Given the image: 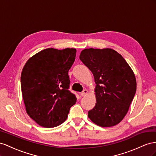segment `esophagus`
<instances>
[{
  "instance_id": "34e87169",
  "label": "esophagus",
  "mask_w": 156,
  "mask_h": 156,
  "mask_svg": "<svg viewBox=\"0 0 156 156\" xmlns=\"http://www.w3.org/2000/svg\"><path fill=\"white\" fill-rule=\"evenodd\" d=\"M87 90H83V91H82L81 93H80V95H82V96H85L87 93Z\"/></svg>"
}]
</instances>
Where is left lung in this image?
<instances>
[{"label": "left lung", "mask_w": 156, "mask_h": 156, "mask_svg": "<svg viewBox=\"0 0 156 156\" xmlns=\"http://www.w3.org/2000/svg\"><path fill=\"white\" fill-rule=\"evenodd\" d=\"M80 59L96 83V105L88 117L101 127L117 125L125 117L136 90L135 74L123 57L112 49H85Z\"/></svg>", "instance_id": "left-lung-1"}]
</instances>
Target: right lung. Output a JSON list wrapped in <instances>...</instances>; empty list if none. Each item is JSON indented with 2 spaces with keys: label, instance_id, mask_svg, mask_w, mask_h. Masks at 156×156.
I'll return each instance as SVG.
<instances>
[{
  "label": "right lung",
  "instance_id": "right-lung-1",
  "mask_svg": "<svg viewBox=\"0 0 156 156\" xmlns=\"http://www.w3.org/2000/svg\"><path fill=\"white\" fill-rule=\"evenodd\" d=\"M76 50L48 48L25 63L21 86L26 111L39 126H58L67 118L76 101L71 93L69 70L75 61Z\"/></svg>",
  "mask_w": 156,
  "mask_h": 156
}]
</instances>
